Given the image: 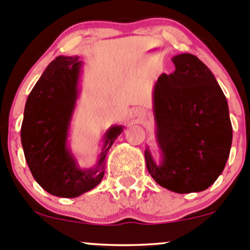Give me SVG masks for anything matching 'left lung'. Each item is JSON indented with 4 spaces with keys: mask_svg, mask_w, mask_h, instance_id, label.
Instances as JSON below:
<instances>
[{
    "mask_svg": "<svg viewBox=\"0 0 250 250\" xmlns=\"http://www.w3.org/2000/svg\"><path fill=\"white\" fill-rule=\"evenodd\" d=\"M175 72L162 74L153 91L157 165L148 148V173L159 186L178 193L208 189L222 173L231 147L229 108L214 74L192 54L172 58Z\"/></svg>",
    "mask_w": 250,
    "mask_h": 250,
    "instance_id": "obj_1",
    "label": "left lung"
}]
</instances>
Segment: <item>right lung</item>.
Masks as SVG:
<instances>
[{
	"label": "right lung",
	"instance_id": "add662e5",
	"mask_svg": "<svg viewBox=\"0 0 250 250\" xmlns=\"http://www.w3.org/2000/svg\"><path fill=\"white\" fill-rule=\"evenodd\" d=\"M79 57L53 60L28 95L21 126L24 157L42 189L59 197H78L102 182L105 159L123 126H111L95 167L80 169L67 146L81 71Z\"/></svg>",
	"mask_w": 250,
	"mask_h": 250
}]
</instances>
